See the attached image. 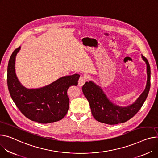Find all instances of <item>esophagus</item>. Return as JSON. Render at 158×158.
<instances>
[{
    "instance_id": "1",
    "label": "esophagus",
    "mask_w": 158,
    "mask_h": 158,
    "mask_svg": "<svg viewBox=\"0 0 158 158\" xmlns=\"http://www.w3.org/2000/svg\"><path fill=\"white\" fill-rule=\"evenodd\" d=\"M86 81V79L85 77L81 76L80 78H79V81H78V85H79V86H81V87L82 86L84 85V84L85 83Z\"/></svg>"
}]
</instances>
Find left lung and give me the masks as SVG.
Wrapping results in <instances>:
<instances>
[{"label": "left lung", "instance_id": "left-lung-1", "mask_svg": "<svg viewBox=\"0 0 158 158\" xmlns=\"http://www.w3.org/2000/svg\"><path fill=\"white\" fill-rule=\"evenodd\" d=\"M142 58L147 65L146 86L140 97L130 106L122 107L110 100L100 86L90 81L82 88V92L89 102L91 113L97 121L108 124H117L128 121L139 112L143 106L151 86V68L149 62L142 55Z\"/></svg>", "mask_w": 158, "mask_h": 158}]
</instances>
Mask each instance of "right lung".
<instances>
[{"label": "right lung", "instance_id": "right-lung-1", "mask_svg": "<svg viewBox=\"0 0 158 158\" xmlns=\"http://www.w3.org/2000/svg\"><path fill=\"white\" fill-rule=\"evenodd\" d=\"M20 49L19 46L13 51L7 66V86L13 102L25 116L33 121L46 124L61 120L69 108L67 90L77 85L79 74L61 77L39 88H27L15 72L16 56Z\"/></svg>", "mask_w": 158, "mask_h": 158}]
</instances>
